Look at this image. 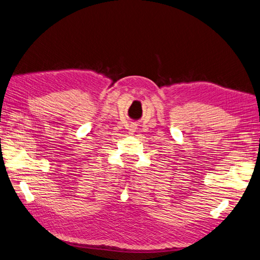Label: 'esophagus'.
Segmentation results:
<instances>
[{
  "mask_svg": "<svg viewBox=\"0 0 260 260\" xmlns=\"http://www.w3.org/2000/svg\"><path fill=\"white\" fill-rule=\"evenodd\" d=\"M135 129H136V126H135V125H132L131 128H129V133H131V134H133V132H135Z\"/></svg>",
  "mask_w": 260,
  "mask_h": 260,
  "instance_id": "esophagus-1",
  "label": "esophagus"
}]
</instances>
